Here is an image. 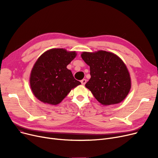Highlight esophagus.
I'll use <instances>...</instances> for the list:
<instances>
[{"instance_id":"obj_1","label":"esophagus","mask_w":158,"mask_h":158,"mask_svg":"<svg viewBox=\"0 0 158 158\" xmlns=\"http://www.w3.org/2000/svg\"><path fill=\"white\" fill-rule=\"evenodd\" d=\"M81 84H82V85H85L86 84V79H82V80L81 81Z\"/></svg>"}]
</instances>
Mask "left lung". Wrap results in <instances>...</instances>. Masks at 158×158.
<instances>
[{"instance_id":"8db88e82","label":"left lung","mask_w":158,"mask_h":158,"mask_svg":"<svg viewBox=\"0 0 158 158\" xmlns=\"http://www.w3.org/2000/svg\"><path fill=\"white\" fill-rule=\"evenodd\" d=\"M81 57L89 66L91 78L85 86L104 106L118 104L128 95L131 81L129 71L120 58L104 51L83 52Z\"/></svg>"}]
</instances>
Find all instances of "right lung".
<instances>
[{
	"label": "right lung",
	"instance_id": "1",
	"mask_svg": "<svg viewBox=\"0 0 158 158\" xmlns=\"http://www.w3.org/2000/svg\"><path fill=\"white\" fill-rule=\"evenodd\" d=\"M75 51L52 48L41 54L31 72L30 86L35 96L44 103H60L72 89L81 83L66 66L76 57Z\"/></svg>",
	"mask_w": 158,
	"mask_h": 158
}]
</instances>
